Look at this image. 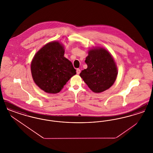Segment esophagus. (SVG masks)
Returning <instances> with one entry per match:
<instances>
[{"label":"esophagus","mask_w":153,"mask_h":153,"mask_svg":"<svg viewBox=\"0 0 153 153\" xmlns=\"http://www.w3.org/2000/svg\"><path fill=\"white\" fill-rule=\"evenodd\" d=\"M80 72H81V71H80V69H77V70H76V73L77 74H79L80 73Z\"/></svg>","instance_id":"1"}]
</instances>
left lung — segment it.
Returning <instances> with one entry per match:
<instances>
[{"instance_id":"obj_1","label":"left lung","mask_w":153,"mask_h":153,"mask_svg":"<svg viewBox=\"0 0 153 153\" xmlns=\"http://www.w3.org/2000/svg\"><path fill=\"white\" fill-rule=\"evenodd\" d=\"M85 62L87 68L80 73V77L95 93L109 89L117 80V68L111 54L105 48L96 47L89 49Z\"/></svg>"}]
</instances>
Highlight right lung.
Instances as JSON below:
<instances>
[{
	"instance_id": "1",
	"label": "right lung",
	"mask_w": 153,
	"mask_h": 153,
	"mask_svg": "<svg viewBox=\"0 0 153 153\" xmlns=\"http://www.w3.org/2000/svg\"><path fill=\"white\" fill-rule=\"evenodd\" d=\"M65 49L59 41L45 45L31 63V72L36 85L48 94L59 92L76 74L72 62L64 57Z\"/></svg>"
}]
</instances>
